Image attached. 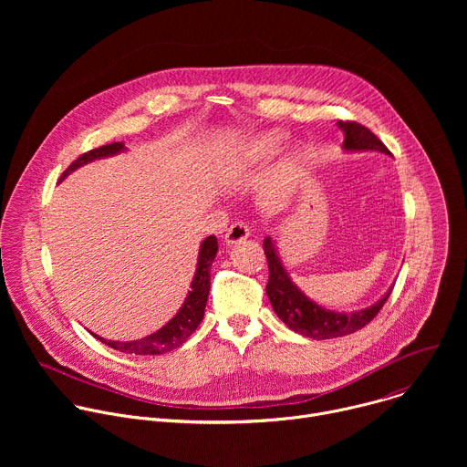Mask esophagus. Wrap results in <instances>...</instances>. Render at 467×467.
Listing matches in <instances>:
<instances>
[{"mask_svg": "<svg viewBox=\"0 0 467 467\" xmlns=\"http://www.w3.org/2000/svg\"><path fill=\"white\" fill-rule=\"evenodd\" d=\"M249 233L251 231L244 222H234L225 233V244L233 245V244H238V242H244V240H247Z\"/></svg>", "mask_w": 467, "mask_h": 467, "instance_id": "esophagus-1", "label": "esophagus"}]
</instances>
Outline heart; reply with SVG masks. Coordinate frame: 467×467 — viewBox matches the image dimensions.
Instances as JSON below:
<instances>
[{"mask_svg": "<svg viewBox=\"0 0 467 467\" xmlns=\"http://www.w3.org/2000/svg\"><path fill=\"white\" fill-rule=\"evenodd\" d=\"M285 144V135L279 130L262 132V135L249 140L225 166L223 177L229 182H240L242 179H247L258 166H262L265 161L275 157Z\"/></svg>", "mask_w": 467, "mask_h": 467, "instance_id": "1", "label": "heart"}]
</instances>
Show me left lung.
Here are the masks:
<instances>
[{"instance_id": "obj_1", "label": "left lung", "mask_w": 467, "mask_h": 467, "mask_svg": "<svg viewBox=\"0 0 467 467\" xmlns=\"http://www.w3.org/2000/svg\"><path fill=\"white\" fill-rule=\"evenodd\" d=\"M338 127L344 130V150L346 151H380L384 155H391L389 150L373 135V132L357 123V121H338ZM264 253L268 258L270 279L265 285V294L270 297V303L275 314L292 328L297 335H303L312 340H330L340 338L351 332L366 327L384 306L388 301L391 288L369 308L357 312H335L327 310L314 301H310L288 277L285 265L277 254V249L268 236L264 240Z\"/></svg>"}]
</instances>
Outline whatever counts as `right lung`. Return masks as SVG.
<instances>
[{"mask_svg": "<svg viewBox=\"0 0 467 467\" xmlns=\"http://www.w3.org/2000/svg\"><path fill=\"white\" fill-rule=\"evenodd\" d=\"M123 150H125L123 142H114V144H107V146L90 150L68 166V170L62 173V179L66 175H70L74 170L81 168L83 164H88L96 159L116 155ZM216 253H218L216 236L214 234L207 236L203 240L202 247H199L195 275H193L192 288H190L182 306L162 328L153 332V335L140 338V340H132V342H114V340H105L98 335H92V332L90 335L94 338H98L101 344H105L116 351H121V353H129V355H164L168 351L177 349L179 346H182L188 340V337L197 328V325L202 323V319L205 316V306H207L209 290H211V265H213Z\"/></svg>", "mask_w": 467, "mask_h": 467, "instance_id": "obj_1", "label": "right lung"}]
</instances>
